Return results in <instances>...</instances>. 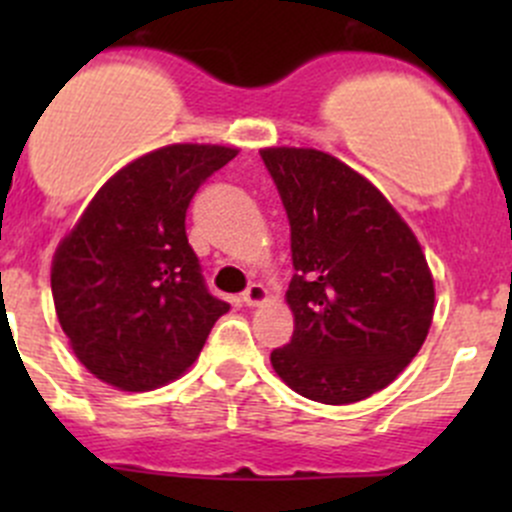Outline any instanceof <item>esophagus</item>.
I'll return each instance as SVG.
<instances>
[{
    "instance_id": "esophagus-1",
    "label": "esophagus",
    "mask_w": 512,
    "mask_h": 512,
    "mask_svg": "<svg viewBox=\"0 0 512 512\" xmlns=\"http://www.w3.org/2000/svg\"><path fill=\"white\" fill-rule=\"evenodd\" d=\"M265 299H267V289L262 287L260 282H252V285L242 292V302H245L247 307H255V304L265 302Z\"/></svg>"
}]
</instances>
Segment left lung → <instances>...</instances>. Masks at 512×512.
Masks as SVG:
<instances>
[{"label":"left lung","mask_w":512,"mask_h":512,"mask_svg":"<svg viewBox=\"0 0 512 512\" xmlns=\"http://www.w3.org/2000/svg\"><path fill=\"white\" fill-rule=\"evenodd\" d=\"M289 220L294 334L270 354L304 399L354 404L389 386L426 342L433 277L411 227L347 163L314 148H265Z\"/></svg>","instance_id":"1"}]
</instances>
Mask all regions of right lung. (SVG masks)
I'll use <instances>...</instances> for the list:
<instances>
[{
  "mask_svg": "<svg viewBox=\"0 0 512 512\" xmlns=\"http://www.w3.org/2000/svg\"><path fill=\"white\" fill-rule=\"evenodd\" d=\"M235 148L175 143L118 170L61 240L56 317L81 364L121 391L178 379L230 304L210 294L185 235L200 185Z\"/></svg>",
  "mask_w": 512,
  "mask_h": 512,
  "instance_id": "right-lung-1",
  "label": "right lung"
}]
</instances>
